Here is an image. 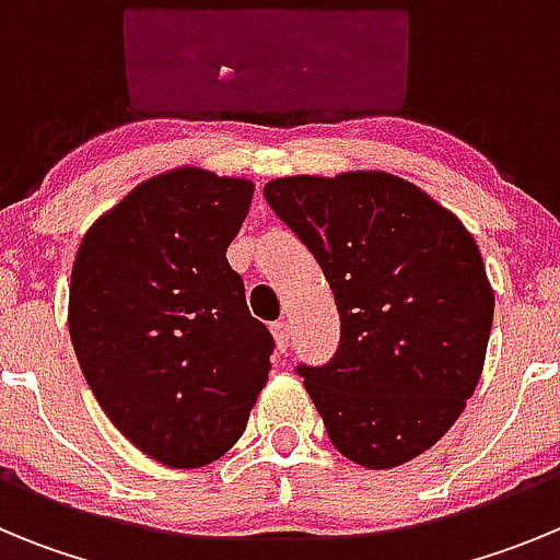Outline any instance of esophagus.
<instances>
[{
	"instance_id": "1",
	"label": "esophagus",
	"mask_w": 560,
	"mask_h": 560,
	"mask_svg": "<svg viewBox=\"0 0 560 560\" xmlns=\"http://www.w3.org/2000/svg\"><path fill=\"white\" fill-rule=\"evenodd\" d=\"M271 334H275V345H277V350H289V345H291V328H289V323H285V319H280V323H275L271 325Z\"/></svg>"
}]
</instances>
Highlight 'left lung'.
Segmentation results:
<instances>
[{
  "label": "left lung",
  "mask_w": 560,
  "mask_h": 560,
  "mask_svg": "<svg viewBox=\"0 0 560 560\" xmlns=\"http://www.w3.org/2000/svg\"><path fill=\"white\" fill-rule=\"evenodd\" d=\"M264 196L334 289L339 348L296 368L330 443L364 468L409 463L454 427L482 373L493 291L471 232L381 171L289 176Z\"/></svg>",
  "instance_id": "1"
}]
</instances>
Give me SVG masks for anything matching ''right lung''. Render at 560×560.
<instances>
[{
  "label": "right lung",
  "mask_w": 560,
  "mask_h": 560,
  "mask_svg": "<svg viewBox=\"0 0 560 560\" xmlns=\"http://www.w3.org/2000/svg\"><path fill=\"white\" fill-rule=\"evenodd\" d=\"M252 182L179 167L133 187L81 241L69 336L97 404L133 446L199 468L244 434L275 353L226 246Z\"/></svg>",
  "instance_id": "right-lung-1"
}]
</instances>
